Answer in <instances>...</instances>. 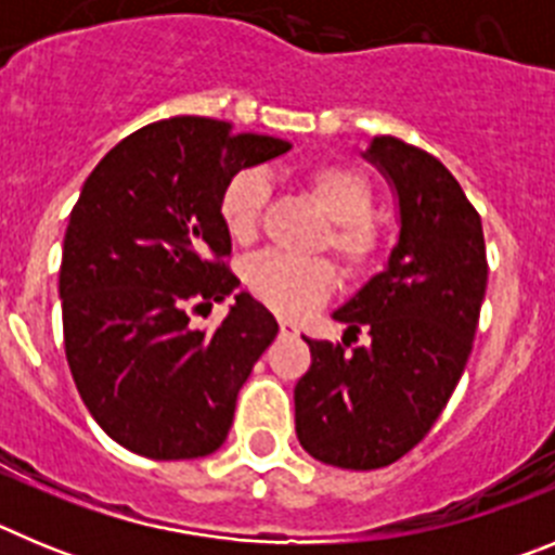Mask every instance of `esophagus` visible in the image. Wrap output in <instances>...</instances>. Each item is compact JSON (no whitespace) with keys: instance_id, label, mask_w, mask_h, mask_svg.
Masks as SVG:
<instances>
[{"instance_id":"1","label":"esophagus","mask_w":555,"mask_h":555,"mask_svg":"<svg viewBox=\"0 0 555 555\" xmlns=\"http://www.w3.org/2000/svg\"><path fill=\"white\" fill-rule=\"evenodd\" d=\"M278 325H281V336H300V327L294 325V322L281 320V322H278Z\"/></svg>"}]
</instances>
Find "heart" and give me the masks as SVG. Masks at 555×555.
Returning a JSON list of instances; mask_svg holds the SVG:
<instances>
[{"label":"heart","instance_id":"heart-1","mask_svg":"<svg viewBox=\"0 0 555 555\" xmlns=\"http://www.w3.org/2000/svg\"><path fill=\"white\" fill-rule=\"evenodd\" d=\"M302 183L331 219L322 247L336 255L347 274H364L380 253V230L370 219L375 203L370 180L347 164H320L302 175ZM267 197V178L258 169L235 171L224 183L219 217L233 242L249 244L258 235ZM244 286L274 313L306 317L333 292L336 269L325 258L261 253L244 263Z\"/></svg>","mask_w":555,"mask_h":555}]
</instances>
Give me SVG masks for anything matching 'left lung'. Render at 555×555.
<instances>
[{"label": "left lung", "mask_w": 555, "mask_h": 555, "mask_svg": "<svg viewBox=\"0 0 555 555\" xmlns=\"http://www.w3.org/2000/svg\"><path fill=\"white\" fill-rule=\"evenodd\" d=\"M364 158L395 185L400 238L333 313L345 338H306L311 370L294 386L302 450L341 469L389 467L434 428L473 352L489 272L478 210L442 160L391 135Z\"/></svg>", "instance_id": "1"}]
</instances>
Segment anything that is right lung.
Wrapping results in <instances>:
<instances>
[{"instance_id":"obj_1","label":"right lung","mask_w":555,"mask_h":555,"mask_svg":"<svg viewBox=\"0 0 555 555\" xmlns=\"http://www.w3.org/2000/svg\"><path fill=\"white\" fill-rule=\"evenodd\" d=\"M288 150L230 121L175 116L119 141L82 183L57 283L63 345L82 403L121 448L178 461L228 439L278 322L235 294L219 197L235 171ZM228 293L236 302L214 332L190 325Z\"/></svg>"}]
</instances>
